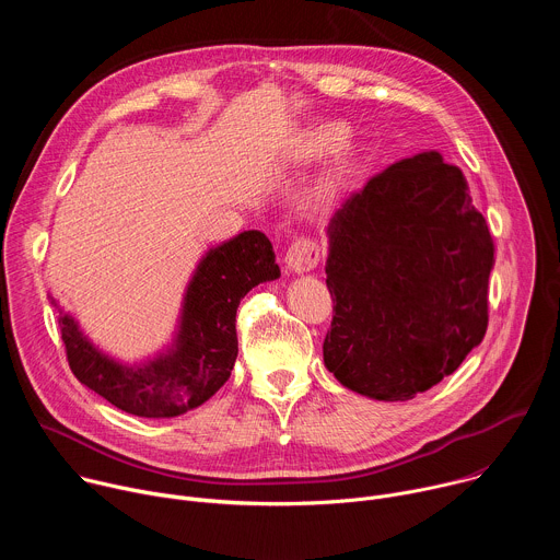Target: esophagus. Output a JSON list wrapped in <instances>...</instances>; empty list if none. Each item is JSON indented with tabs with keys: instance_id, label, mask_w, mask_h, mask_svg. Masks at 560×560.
Segmentation results:
<instances>
[{
	"instance_id": "esophagus-1",
	"label": "esophagus",
	"mask_w": 560,
	"mask_h": 560,
	"mask_svg": "<svg viewBox=\"0 0 560 560\" xmlns=\"http://www.w3.org/2000/svg\"><path fill=\"white\" fill-rule=\"evenodd\" d=\"M318 259H322V248H318L316 242L312 238H296V242L285 250L283 264L290 272L301 275V272H310Z\"/></svg>"
}]
</instances>
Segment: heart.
<instances>
[{"mask_svg":"<svg viewBox=\"0 0 560 560\" xmlns=\"http://www.w3.org/2000/svg\"><path fill=\"white\" fill-rule=\"evenodd\" d=\"M346 137L348 126L339 121H324L301 130L290 143V156L294 162H312L316 156L332 152L330 166L312 186L310 199L314 206H328L337 197L357 162V150L346 141Z\"/></svg>","mask_w":560,"mask_h":560,"instance_id":"heart-1","label":"heart"}]
</instances>
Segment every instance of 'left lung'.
Segmentation results:
<instances>
[{"label": "left lung", "instance_id": "obj_1", "mask_svg": "<svg viewBox=\"0 0 560 560\" xmlns=\"http://www.w3.org/2000/svg\"><path fill=\"white\" fill-rule=\"evenodd\" d=\"M324 363L374 401H410L483 341L494 244L458 166L401 159L330 219Z\"/></svg>", "mask_w": 560, "mask_h": 560}]
</instances>
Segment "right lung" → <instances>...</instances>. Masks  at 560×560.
<instances>
[{
  "label": "right lung",
  "instance_id": "add662e5",
  "mask_svg": "<svg viewBox=\"0 0 560 560\" xmlns=\"http://www.w3.org/2000/svg\"><path fill=\"white\" fill-rule=\"evenodd\" d=\"M281 277L270 238L246 230L199 259L182 299L171 341L139 361H121L59 310L72 374L115 408L143 419H173L199 406L228 381L236 361V307L259 283Z\"/></svg>",
  "mask_w": 560,
  "mask_h": 560
}]
</instances>
